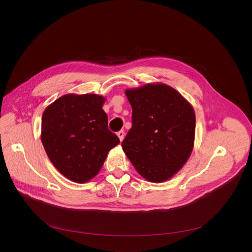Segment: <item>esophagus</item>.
<instances>
[{
  "label": "esophagus",
  "instance_id": "obj_1",
  "mask_svg": "<svg viewBox=\"0 0 252 252\" xmlns=\"http://www.w3.org/2000/svg\"><path fill=\"white\" fill-rule=\"evenodd\" d=\"M118 136H119L120 140L123 141V139H124V137H125V131H124L123 129L120 130V131H118Z\"/></svg>",
  "mask_w": 252,
  "mask_h": 252
}]
</instances>
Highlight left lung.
I'll use <instances>...</instances> for the list:
<instances>
[{
  "label": "left lung",
  "mask_w": 252,
  "mask_h": 252,
  "mask_svg": "<svg viewBox=\"0 0 252 252\" xmlns=\"http://www.w3.org/2000/svg\"><path fill=\"white\" fill-rule=\"evenodd\" d=\"M132 126L122 147L136 171L152 183H162L188 161L194 142L191 104L164 84L126 90Z\"/></svg>",
  "instance_id": "left-lung-1"
}]
</instances>
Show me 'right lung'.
Instances as JSON below:
<instances>
[{"instance_id":"right-lung-1","label":"right lung","mask_w":252,"mask_h":252,"mask_svg":"<svg viewBox=\"0 0 252 252\" xmlns=\"http://www.w3.org/2000/svg\"><path fill=\"white\" fill-rule=\"evenodd\" d=\"M105 98L68 94L45 110L41 139L55 167L69 181L87 183L100 170L107 154L120 143L107 128L101 109Z\"/></svg>"}]
</instances>
